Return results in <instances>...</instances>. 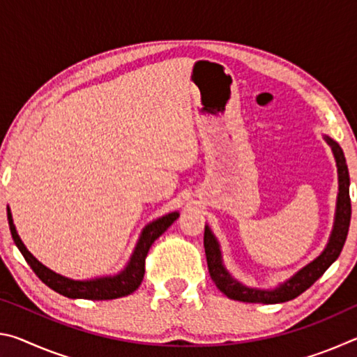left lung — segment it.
I'll use <instances>...</instances> for the list:
<instances>
[{
    "instance_id": "1",
    "label": "left lung",
    "mask_w": 357,
    "mask_h": 357,
    "mask_svg": "<svg viewBox=\"0 0 357 357\" xmlns=\"http://www.w3.org/2000/svg\"><path fill=\"white\" fill-rule=\"evenodd\" d=\"M324 140L331 146L332 153H334L338 173V195L334 228H332L329 243L321 252V255L317 257L312 263L304 266V268L298 271L293 277H289L287 282L280 283V285L274 289H259L245 287L236 279H233V275L229 274L225 266H223L219 241L215 239L208 225L204 227V252H206L209 275L215 283V287L219 288L223 294L228 296L229 299L241 302H255V304H279V302L291 301L304 293L307 288H310L313 283L326 273V269L335 261L338 255H340L343 244H345L348 236L349 220H351L349 173L345 155H343V151L338 146V143L326 135Z\"/></svg>"
}]
</instances>
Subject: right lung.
Instances as JSON below:
<instances>
[{"label":"right lung","instance_id":"right-lung-1","mask_svg":"<svg viewBox=\"0 0 357 357\" xmlns=\"http://www.w3.org/2000/svg\"><path fill=\"white\" fill-rule=\"evenodd\" d=\"M179 217L178 211L167 214L164 217L148 223L143 228L140 234V239L135 245V250L132 253L129 263L126 268L118 273L116 275H108V277H98L93 280H72L68 277L59 275L53 273L52 269H48L47 266L38 261L29 252L25 244L22 243V239L17 233L14 220H12L10 209L8 206V220L12 239H14L15 245L19 247L22 255L25 257L26 263L31 266L34 274L45 283L48 288H52L53 291L66 296L70 299H93V301H104V299H116L123 298L134 293L135 289L140 287L144 275V258H146L149 247L153 245L154 241L160 236L165 229L172 225V223Z\"/></svg>","mask_w":357,"mask_h":357}]
</instances>
